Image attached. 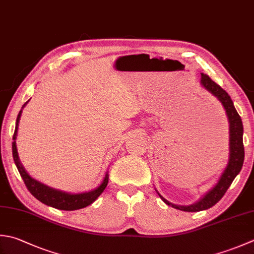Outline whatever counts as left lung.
I'll use <instances>...</instances> for the list:
<instances>
[{
	"label": "left lung",
	"instance_id": "1",
	"mask_svg": "<svg viewBox=\"0 0 254 254\" xmlns=\"http://www.w3.org/2000/svg\"><path fill=\"white\" fill-rule=\"evenodd\" d=\"M201 87L206 89L208 92H210L218 101H219L223 109H225L228 121H229V160H228L227 166L221 173L219 180L216 183L211 190H208L205 195L200 197L196 202L191 203L188 206L175 205L168 200H166L157 190L158 196L161 199L175 209H180L182 211L188 212H196L209 209L212 206L219 201L225 195L228 188L230 187L233 180L240 173L243 161H245V147H243V126L239 114H238L235 106L229 94H228L223 89L218 86V84L212 81L205 73H201L200 78Z\"/></svg>",
	"mask_w": 254,
	"mask_h": 254
}]
</instances>
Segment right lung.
Listing matches in <instances>:
<instances>
[{
    "mask_svg": "<svg viewBox=\"0 0 254 254\" xmlns=\"http://www.w3.org/2000/svg\"><path fill=\"white\" fill-rule=\"evenodd\" d=\"M27 102L24 103V106L22 107L21 111H19L17 116L16 124H15L14 135H13L14 142L12 143V151H13V158H14L15 165H16L19 174H21V176L23 178L25 185L27 187V190L31 191L32 195L36 198V199L45 203V205L56 208V209L77 210L91 205L92 202L97 200V198L101 195L103 190H106L109 182L108 172L106 173V175H104L101 184L97 188H94V190L90 191L71 193V192L63 191L59 190H55L53 187H49L47 185H45V184L36 181L35 178H33L31 175H29V174L26 172V170L24 168V166L22 165L21 160H19V156H18V152H17L16 136H17V130H18V123H19V120H21L23 109L25 106H26Z\"/></svg>",
    "mask_w": 254,
    "mask_h": 254,
    "instance_id": "add662e5",
    "label": "right lung"
}]
</instances>
